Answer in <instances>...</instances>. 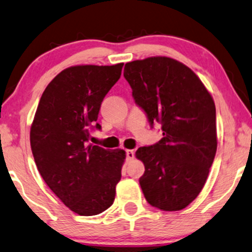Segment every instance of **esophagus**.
Masks as SVG:
<instances>
[{"mask_svg":"<svg viewBox=\"0 0 252 252\" xmlns=\"http://www.w3.org/2000/svg\"><path fill=\"white\" fill-rule=\"evenodd\" d=\"M133 158H135V152H133V150H126V159L132 160Z\"/></svg>","mask_w":252,"mask_h":252,"instance_id":"esophagus-1","label":"esophagus"}]
</instances>
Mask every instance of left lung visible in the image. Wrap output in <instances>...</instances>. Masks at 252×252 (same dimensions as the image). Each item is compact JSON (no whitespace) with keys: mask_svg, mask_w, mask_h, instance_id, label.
Returning <instances> with one entry per match:
<instances>
[{"mask_svg":"<svg viewBox=\"0 0 252 252\" xmlns=\"http://www.w3.org/2000/svg\"><path fill=\"white\" fill-rule=\"evenodd\" d=\"M124 78L151 126L161 123L163 138L136 151L145 173V199L162 211H180L205 186L216 157V105L205 85L186 64L167 56L126 63Z\"/></svg>","mask_w":252,"mask_h":252,"instance_id":"left-lung-1","label":"left lung"}]
</instances>
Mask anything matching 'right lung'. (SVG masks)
<instances>
[{
  "label": "right lung",
  "mask_w": 252,
  "mask_h": 252,
  "mask_svg": "<svg viewBox=\"0 0 252 252\" xmlns=\"http://www.w3.org/2000/svg\"><path fill=\"white\" fill-rule=\"evenodd\" d=\"M123 63L82 64L62 70L47 85L33 119L30 142L36 168L49 189L79 216L113 205L126 151L89 144L105 95Z\"/></svg>",
  "instance_id": "obj_1"
}]
</instances>
